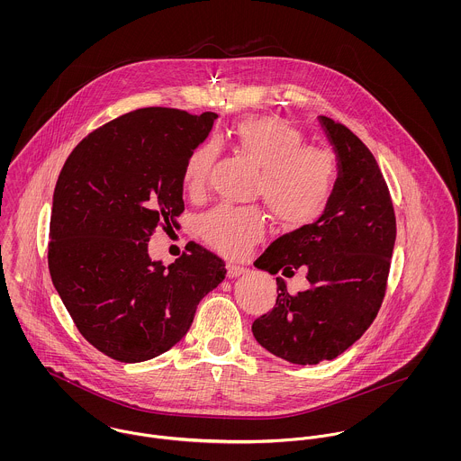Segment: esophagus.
<instances>
[{
	"instance_id": "esophagus-1",
	"label": "esophagus",
	"mask_w": 461,
	"mask_h": 461,
	"mask_svg": "<svg viewBox=\"0 0 461 461\" xmlns=\"http://www.w3.org/2000/svg\"><path fill=\"white\" fill-rule=\"evenodd\" d=\"M249 269L245 266H240V264H227V276L229 278H236L240 275H245Z\"/></svg>"
}]
</instances>
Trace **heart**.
Wrapping results in <instances>:
<instances>
[{
    "label": "heart",
    "instance_id": "heart-1",
    "mask_svg": "<svg viewBox=\"0 0 461 461\" xmlns=\"http://www.w3.org/2000/svg\"><path fill=\"white\" fill-rule=\"evenodd\" d=\"M232 147L261 168L258 194L271 216L285 227H302L316 220L335 188L333 154L305 147L303 134L278 117H249L234 126ZM216 159V145L205 141L188 156L185 185L190 194L205 188ZM202 240L212 249L240 258L261 240L263 212L258 207L220 205L198 220Z\"/></svg>",
    "mask_w": 461,
    "mask_h": 461
}]
</instances>
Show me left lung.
Wrapping results in <instances>:
<instances>
[{
    "mask_svg": "<svg viewBox=\"0 0 461 461\" xmlns=\"http://www.w3.org/2000/svg\"><path fill=\"white\" fill-rule=\"evenodd\" d=\"M337 159V181L314 223L275 240L258 269L293 276L307 271L311 287L289 294L276 276V305L252 325L275 357L312 366L344 353L375 321L387 287L395 243L394 207L371 150L346 126L320 117Z\"/></svg>",
    "mask_w": 461,
    "mask_h": 461,
    "instance_id": "1",
    "label": "left lung"
}]
</instances>
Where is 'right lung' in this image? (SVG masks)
I'll list each match as a JSON object with an SVG mask.
<instances>
[{"label": "right lung", "mask_w": 461, "mask_h": 461, "mask_svg": "<svg viewBox=\"0 0 461 461\" xmlns=\"http://www.w3.org/2000/svg\"><path fill=\"white\" fill-rule=\"evenodd\" d=\"M216 113L140 108L83 138L59 176L50 273L79 333L119 362L168 351L194 323L198 302L225 278V263L188 243L165 266L149 240L185 211L188 156Z\"/></svg>", "instance_id": "1"}]
</instances>
